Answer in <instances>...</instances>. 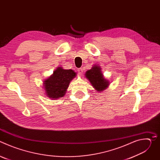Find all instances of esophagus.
Masks as SVG:
<instances>
[{
    "label": "esophagus",
    "mask_w": 160,
    "mask_h": 160,
    "mask_svg": "<svg viewBox=\"0 0 160 160\" xmlns=\"http://www.w3.org/2000/svg\"><path fill=\"white\" fill-rule=\"evenodd\" d=\"M78 72L79 75H82L83 74V68H79V69H78Z\"/></svg>",
    "instance_id": "obj_1"
}]
</instances>
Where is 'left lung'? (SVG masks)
Masks as SVG:
<instances>
[{"label": "left lung", "mask_w": 160, "mask_h": 160, "mask_svg": "<svg viewBox=\"0 0 160 160\" xmlns=\"http://www.w3.org/2000/svg\"><path fill=\"white\" fill-rule=\"evenodd\" d=\"M85 76L98 92H102L110 84L109 81L104 78L99 64L94 65L90 70L85 72Z\"/></svg>", "instance_id": "1"}]
</instances>
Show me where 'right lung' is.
<instances>
[{"label":"right lung","mask_w":160,"mask_h":160,"mask_svg":"<svg viewBox=\"0 0 160 160\" xmlns=\"http://www.w3.org/2000/svg\"><path fill=\"white\" fill-rule=\"evenodd\" d=\"M76 76L77 73L73 70H65L62 66L58 67L48 78L43 80L45 94L52 99L62 98L66 93L70 82Z\"/></svg>","instance_id":"obj_1"}]
</instances>
